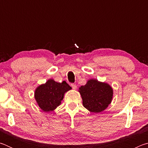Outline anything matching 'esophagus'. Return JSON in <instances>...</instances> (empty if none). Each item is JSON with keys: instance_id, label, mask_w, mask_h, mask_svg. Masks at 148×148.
I'll return each mask as SVG.
<instances>
[{"instance_id": "1", "label": "esophagus", "mask_w": 148, "mask_h": 148, "mask_svg": "<svg viewBox=\"0 0 148 148\" xmlns=\"http://www.w3.org/2000/svg\"><path fill=\"white\" fill-rule=\"evenodd\" d=\"M71 87H72V89H76V88H77V86H76V84H71Z\"/></svg>"}]
</instances>
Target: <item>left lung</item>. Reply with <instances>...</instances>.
Segmentation results:
<instances>
[{"instance_id": "8db88e82", "label": "left lung", "mask_w": 148, "mask_h": 148, "mask_svg": "<svg viewBox=\"0 0 148 148\" xmlns=\"http://www.w3.org/2000/svg\"><path fill=\"white\" fill-rule=\"evenodd\" d=\"M84 106L91 112L99 113L108 106L113 98V89L109 84L91 79L79 88Z\"/></svg>"}]
</instances>
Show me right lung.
<instances>
[{
  "label": "right lung",
  "mask_w": 148,
  "mask_h": 148,
  "mask_svg": "<svg viewBox=\"0 0 148 148\" xmlns=\"http://www.w3.org/2000/svg\"><path fill=\"white\" fill-rule=\"evenodd\" d=\"M72 88L65 81L59 83L49 79L46 84H42L34 91V98L42 111H53L61 103L66 92Z\"/></svg>",
  "instance_id": "obj_1"
}]
</instances>
